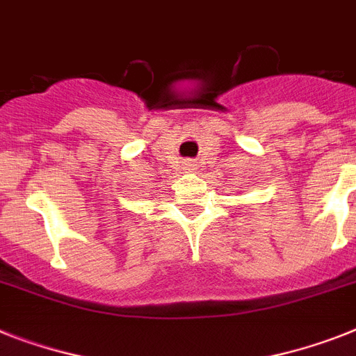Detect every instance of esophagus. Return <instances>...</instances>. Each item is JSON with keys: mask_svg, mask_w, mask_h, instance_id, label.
I'll list each match as a JSON object with an SVG mask.
<instances>
[{"mask_svg": "<svg viewBox=\"0 0 356 356\" xmlns=\"http://www.w3.org/2000/svg\"><path fill=\"white\" fill-rule=\"evenodd\" d=\"M195 166L197 164L193 163V161H184V170H186V172H192V170H195Z\"/></svg>", "mask_w": 356, "mask_h": 356, "instance_id": "esophagus-1", "label": "esophagus"}]
</instances>
